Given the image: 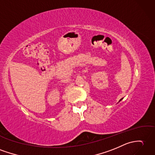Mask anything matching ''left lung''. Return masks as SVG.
<instances>
[{"mask_svg": "<svg viewBox=\"0 0 155 155\" xmlns=\"http://www.w3.org/2000/svg\"><path fill=\"white\" fill-rule=\"evenodd\" d=\"M122 99H123V98H121V100H120V101H119V102H120V101H121V100Z\"/></svg>", "mask_w": 155, "mask_h": 155, "instance_id": "8db88e82", "label": "left lung"}]
</instances>
